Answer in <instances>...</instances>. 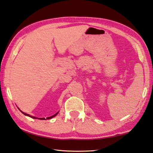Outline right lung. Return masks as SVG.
Here are the masks:
<instances>
[{
	"mask_svg": "<svg viewBox=\"0 0 153 153\" xmlns=\"http://www.w3.org/2000/svg\"><path fill=\"white\" fill-rule=\"evenodd\" d=\"M20 110V109H19ZM20 111H21L22 113L23 114H25V115H26V116H28V117H31V118H33V119H40V120H46V119H52V118H53V117H54L56 116V115L59 113V112H56V113L55 114H54V115H53V116H51V117H47V119H45V118H37V117H33V116H30V115H29L28 114H27V113H25V112H22V111H21L20 110Z\"/></svg>",
	"mask_w": 153,
	"mask_h": 153,
	"instance_id": "right-lung-1",
	"label": "right lung"
}]
</instances>
